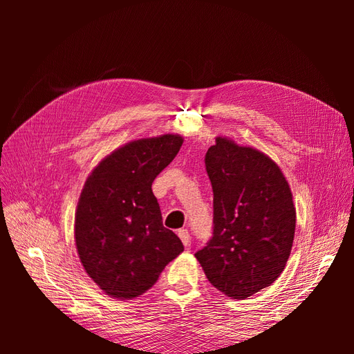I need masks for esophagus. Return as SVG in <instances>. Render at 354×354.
<instances>
[{
    "mask_svg": "<svg viewBox=\"0 0 354 354\" xmlns=\"http://www.w3.org/2000/svg\"><path fill=\"white\" fill-rule=\"evenodd\" d=\"M178 238L181 239V242H183L185 246H189L190 243V233L187 229H180L178 230Z\"/></svg>",
    "mask_w": 354,
    "mask_h": 354,
    "instance_id": "1",
    "label": "esophagus"
}]
</instances>
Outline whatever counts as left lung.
<instances>
[{
  "instance_id": "obj_1",
  "label": "left lung",
  "mask_w": 354,
  "mask_h": 354,
  "mask_svg": "<svg viewBox=\"0 0 354 354\" xmlns=\"http://www.w3.org/2000/svg\"><path fill=\"white\" fill-rule=\"evenodd\" d=\"M214 232L195 257L207 279L234 299L270 286L285 269L295 233L291 189L274 160L217 137L205 155Z\"/></svg>"
}]
</instances>
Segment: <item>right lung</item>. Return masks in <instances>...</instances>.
<instances>
[{"label": "right lung", "mask_w": 354, "mask_h": 354, "mask_svg": "<svg viewBox=\"0 0 354 354\" xmlns=\"http://www.w3.org/2000/svg\"><path fill=\"white\" fill-rule=\"evenodd\" d=\"M181 145L178 134L130 142L102 159L85 180L75 212V243L84 270L113 298L145 294L185 250L164 227L152 192L153 180Z\"/></svg>", "instance_id": "1"}]
</instances>
